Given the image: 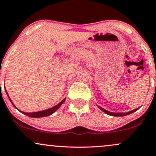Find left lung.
Returning a JSON list of instances; mask_svg holds the SVG:
<instances>
[{"label":"left lung","mask_w":156,"mask_h":156,"mask_svg":"<svg viewBox=\"0 0 156 156\" xmlns=\"http://www.w3.org/2000/svg\"><path fill=\"white\" fill-rule=\"evenodd\" d=\"M98 107H99V108L101 109V111H103V112H105V114H108V115H110V116H114V117H122V116L128 115V114H132V113H133L134 112H136V111H137L138 109L140 108V107H139V108H136V109H134V110H132V111H130V112H127V113H114V112H108V111L105 110V109L101 108V107H100V106H98Z\"/></svg>","instance_id":"1"}]
</instances>
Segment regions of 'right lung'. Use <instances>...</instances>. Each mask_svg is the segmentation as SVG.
I'll return each mask as SVG.
<instances>
[{"label":"right lung","instance_id":"1","mask_svg":"<svg viewBox=\"0 0 156 156\" xmlns=\"http://www.w3.org/2000/svg\"><path fill=\"white\" fill-rule=\"evenodd\" d=\"M6 92L7 95H8L9 99V100H10V101L12 102V101H11V99H10V98H9V94H8V93H7L6 90ZM64 101H65V99H64L63 101H61L60 103H58V104H57L56 105H55V106H53V108H49V109H47V110L41 111V112H31V113H26V112H21V111H20L19 109H17V108H16L15 105L13 104V103H12V104H13L14 106H15V108L17 109V110H19L20 112L21 113H23V114H26V115L28 116V117H30L39 118V117H48V116L51 115L52 114H53V113H54V112H55V111L57 110V109H58V108H59V107L61 106V105H62V103H63Z\"/></svg>","mask_w":156,"mask_h":156}]
</instances>
